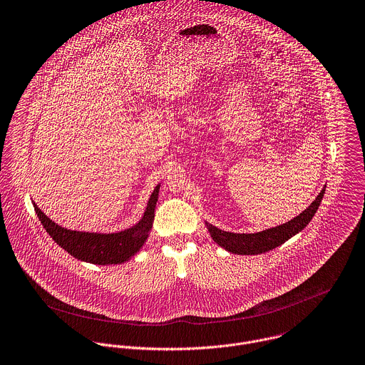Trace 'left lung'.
Wrapping results in <instances>:
<instances>
[{
    "label": "left lung",
    "instance_id": "1",
    "mask_svg": "<svg viewBox=\"0 0 365 365\" xmlns=\"http://www.w3.org/2000/svg\"><path fill=\"white\" fill-rule=\"evenodd\" d=\"M326 193V187L319 193L316 200L299 216L283 223L280 226L259 232V233H232L217 229L216 226L206 222V227L212 236V239L225 250L235 255H262L269 250H273L287 242L290 237L302 232L316 215L323 196Z\"/></svg>",
    "mask_w": 365,
    "mask_h": 365
}]
</instances>
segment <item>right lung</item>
<instances>
[{
    "label": "right lung",
    "instance_id": "1",
    "mask_svg": "<svg viewBox=\"0 0 365 365\" xmlns=\"http://www.w3.org/2000/svg\"><path fill=\"white\" fill-rule=\"evenodd\" d=\"M158 185L152 192L142 219L132 227L116 233H93L65 229L52 222L32 202L36 216L52 240L81 262L106 266L120 264L135 256L146 242L155 217V206L159 196Z\"/></svg>",
    "mask_w": 365,
    "mask_h": 365
}]
</instances>
